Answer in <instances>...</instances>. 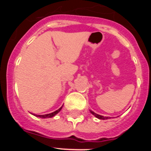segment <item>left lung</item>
I'll return each instance as SVG.
<instances>
[{
    "label": "left lung",
    "instance_id": "left-lung-1",
    "mask_svg": "<svg viewBox=\"0 0 151 151\" xmlns=\"http://www.w3.org/2000/svg\"><path fill=\"white\" fill-rule=\"evenodd\" d=\"M91 113L93 114V115L94 116H96L97 118L100 119H110V117H107V116H101V115H98V114H97V113H94L93 111H91Z\"/></svg>",
    "mask_w": 151,
    "mask_h": 151
}]
</instances>
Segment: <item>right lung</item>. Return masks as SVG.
Masks as SVG:
<instances>
[{
    "label": "right lung",
    "mask_w": 151,
    "mask_h": 151,
    "mask_svg": "<svg viewBox=\"0 0 151 151\" xmlns=\"http://www.w3.org/2000/svg\"><path fill=\"white\" fill-rule=\"evenodd\" d=\"M61 109H62V106H61L60 109H58L57 110H56V111L53 112V113H49V114H45V115H37L36 116H38V117H40V118H43V119H45V118H51V117L54 116L56 115V114H57V113H59L60 111L61 110ZM35 115V114H34Z\"/></svg>",
    "instance_id": "right-lung-1"
}]
</instances>
